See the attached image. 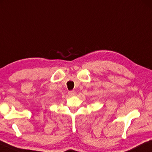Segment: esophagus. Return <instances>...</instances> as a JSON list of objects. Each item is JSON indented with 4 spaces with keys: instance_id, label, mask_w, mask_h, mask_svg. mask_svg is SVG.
Segmentation results:
<instances>
[{
    "instance_id": "34e87169",
    "label": "esophagus",
    "mask_w": 152,
    "mask_h": 152,
    "mask_svg": "<svg viewBox=\"0 0 152 152\" xmlns=\"http://www.w3.org/2000/svg\"><path fill=\"white\" fill-rule=\"evenodd\" d=\"M68 94L69 96H74L76 94V92L74 90H72V91H69L68 92Z\"/></svg>"
}]
</instances>
